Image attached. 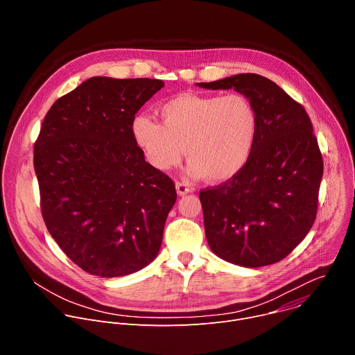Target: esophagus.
Listing matches in <instances>:
<instances>
[{
    "label": "esophagus",
    "instance_id": "1",
    "mask_svg": "<svg viewBox=\"0 0 355 355\" xmlns=\"http://www.w3.org/2000/svg\"><path fill=\"white\" fill-rule=\"evenodd\" d=\"M175 189H177L178 195L182 196V195H187L191 191V187L187 182H184V181H177L175 182Z\"/></svg>",
    "mask_w": 355,
    "mask_h": 355
}]
</instances>
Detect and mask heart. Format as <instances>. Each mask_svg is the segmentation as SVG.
I'll return each instance as SVG.
<instances>
[{
    "label": "heart",
    "instance_id": "obj_1",
    "mask_svg": "<svg viewBox=\"0 0 355 355\" xmlns=\"http://www.w3.org/2000/svg\"><path fill=\"white\" fill-rule=\"evenodd\" d=\"M162 123L144 115L133 118L132 137L147 163L167 171L182 151L193 177L223 182L248 163L259 133V115L241 94H182L159 108Z\"/></svg>",
    "mask_w": 355,
    "mask_h": 355
}]
</instances>
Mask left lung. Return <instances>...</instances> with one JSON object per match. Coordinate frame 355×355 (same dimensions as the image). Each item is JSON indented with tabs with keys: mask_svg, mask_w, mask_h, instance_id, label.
<instances>
[{
	"mask_svg": "<svg viewBox=\"0 0 355 355\" xmlns=\"http://www.w3.org/2000/svg\"><path fill=\"white\" fill-rule=\"evenodd\" d=\"M196 85L234 88L259 115L256 146L245 167L199 192L208 244L236 266L278 263L306 237L318 214L323 159L311 118L281 87L259 74Z\"/></svg>",
	"mask_w": 355,
	"mask_h": 355,
	"instance_id": "left-lung-1",
	"label": "left lung"
}]
</instances>
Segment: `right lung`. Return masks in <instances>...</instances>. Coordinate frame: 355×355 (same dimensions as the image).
Instances as JSON below:
<instances>
[{
  "label": "right lung",
  "mask_w": 355,
  "mask_h": 355,
  "mask_svg": "<svg viewBox=\"0 0 355 355\" xmlns=\"http://www.w3.org/2000/svg\"><path fill=\"white\" fill-rule=\"evenodd\" d=\"M163 87L92 77L43 119L33 148L42 216L64 254L91 275L133 274L159 254L175 185L144 160L130 125Z\"/></svg>",
  "instance_id": "1"
}]
</instances>
